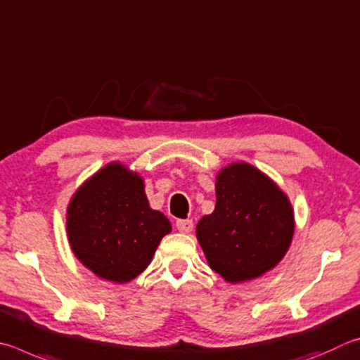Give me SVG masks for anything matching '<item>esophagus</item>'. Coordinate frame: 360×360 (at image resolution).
<instances>
[{"instance_id": "1", "label": "esophagus", "mask_w": 360, "mask_h": 360, "mask_svg": "<svg viewBox=\"0 0 360 360\" xmlns=\"http://www.w3.org/2000/svg\"><path fill=\"white\" fill-rule=\"evenodd\" d=\"M176 229L180 232H184V234H190L193 231V221L191 219H176Z\"/></svg>"}]
</instances>
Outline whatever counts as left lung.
<instances>
[{
    "mask_svg": "<svg viewBox=\"0 0 360 360\" xmlns=\"http://www.w3.org/2000/svg\"><path fill=\"white\" fill-rule=\"evenodd\" d=\"M215 193V210L196 226L198 242L210 269L237 285L259 278L278 266L295 229L286 193L245 161L219 169Z\"/></svg>",
    "mask_w": 360,
    "mask_h": 360,
    "instance_id": "1",
    "label": "left lung"
}]
</instances>
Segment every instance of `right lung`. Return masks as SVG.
Masks as SVG:
<instances>
[{
    "instance_id": "obj_1",
    "label": "right lung",
    "mask_w": 360,
    "mask_h": 360,
    "mask_svg": "<svg viewBox=\"0 0 360 360\" xmlns=\"http://www.w3.org/2000/svg\"><path fill=\"white\" fill-rule=\"evenodd\" d=\"M172 224L153 210L143 179L120 161L96 170L72 194L66 232L82 266L112 283H129L153 259Z\"/></svg>"
}]
</instances>
